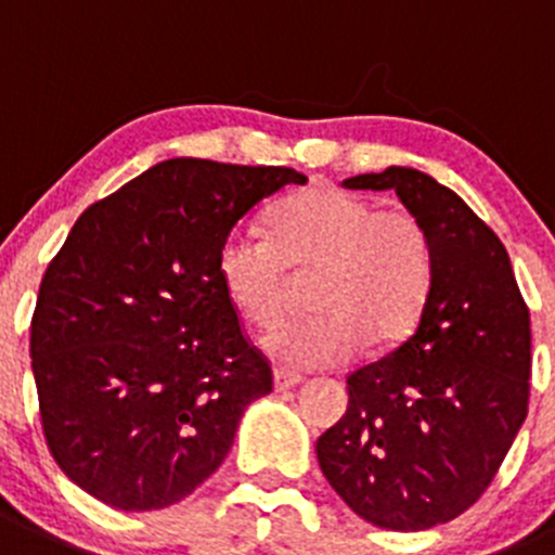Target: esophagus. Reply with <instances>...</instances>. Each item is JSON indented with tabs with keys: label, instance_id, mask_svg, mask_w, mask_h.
I'll return each mask as SVG.
<instances>
[{
	"label": "esophagus",
	"instance_id": "esophagus-1",
	"mask_svg": "<svg viewBox=\"0 0 555 555\" xmlns=\"http://www.w3.org/2000/svg\"><path fill=\"white\" fill-rule=\"evenodd\" d=\"M301 383H304L301 375H293V372H284V370L273 372V388H276V391H287V388L301 386Z\"/></svg>",
	"mask_w": 555,
	"mask_h": 555
}]
</instances>
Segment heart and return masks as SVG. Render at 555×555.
Here are the masks:
<instances>
[{"label": "heart", "instance_id": "obj_1", "mask_svg": "<svg viewBox=\"0 0 555 555\" xmlns=\"http://www.w3.org/2000/svg\"><path fill=\"white\" fill-rule=\"evenodd\" d=\"M216 268L232 307L257 328L284 312L293 273H314L318 312L276 325L262 350L284 370H325L411 334L433 284V243L405 207L377 210L366 196L320 183L273 207L271 235L232 230Z\"/></svg>", "mask_w": 555, "mask_h": 555}]
</instances>
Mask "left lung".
Returning <instances> with one entry per match:
<instances>
[{"label": "left lung", "mask_w": 555, "mask_h": 555, "mask_svg": "<svg viewBox=\"0 0 555 555\" xmlns=\"http://www.w3.org/2000/svg\"><path fill=\"white\" fill-rule=\"evenodd\" d=\"M345 185L395 191L422 219L433 284L413 334L348 377L318 463L366 522L424 531L476 504L526 422L531 320L504 243L452 189L411 167Z\"/></svg>", "instance_id": "8db88e82"}]
</instances>
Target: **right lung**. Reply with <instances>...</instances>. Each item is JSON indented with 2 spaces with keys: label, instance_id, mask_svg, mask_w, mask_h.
Segmentation results:
<instances>
[{
  "label": "right lung",
  "instance_id": "obj_1",
  "mask_svg": "<svg viewBox=\"0 0 555 555\" xmlns=\"http://www.w3.org/2000/svg\"><path fill=\"white\" fill-rule=\"evenodd\" d=\"M289 183L307 178L172 158L79 216L40 282L29 356L49 452L85 493L164 509L224 463L273 372L221 284L219 246Z\"/></svg>",
  "mask_w": 555,
  "mask_h": 555
}]
</instances>
